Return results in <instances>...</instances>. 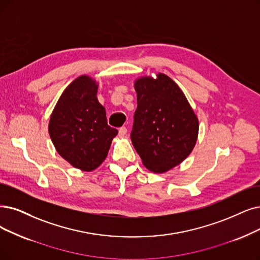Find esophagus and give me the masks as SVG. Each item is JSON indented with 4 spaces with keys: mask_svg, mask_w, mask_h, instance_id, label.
<instances>
[{
    "mask_svg": "<svg viewBox=\"0 0 260 260\" xmlns=\"http://www.w3.org/2000/svg\"><path fill=\"white\" fill-rule=\"evenodd\" d=\"M118 133H119L120 137L126 136V134H127V128L126 127H120L119 130H118Z\"/></svg>",
    "mask_w": 260,
    "mask_h": 260,
    "instance_id": "1",
    "label": "esophagus"
}]
</instances>
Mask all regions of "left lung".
I'll return each instance as SVG.
<instances>
[{"instance_id":"1","label":"left lung","mask_w":260,"mask_h":260,"mask_svg":"<svg viewBox=\"0 0 260 260\" xmlns=\"http://www.w3.org/2000/svg\"><path fill=\"white\" fill-rule=\"evenodd\" d=\"M134 87L138 108L130 134L132 144L149 171L165 173L193 150L199 119L179 86L168 76L138 79Z\"/></svg>"}]
</instances>
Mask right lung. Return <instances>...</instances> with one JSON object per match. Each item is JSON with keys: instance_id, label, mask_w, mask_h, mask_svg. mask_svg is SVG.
I'll return each mask as SVG.
<instances>
[{"instance_id": "obj_1", "label": "right lung", "mask_w": 260, "mask_h": 260, "mask_svg": "<svg viewBox=\"0 0 260 260\" xmlns=\"http://www.w3.org/2000/svg\"><path fill=\"white\" fill-rule=\"evenodd\" d=\"M97 84L87 76L71 82L59 97L49 122L57 152L72 166L90 172L107 158L118 131L108 124L97 99Z\"/></svg>"}]
</instances>
